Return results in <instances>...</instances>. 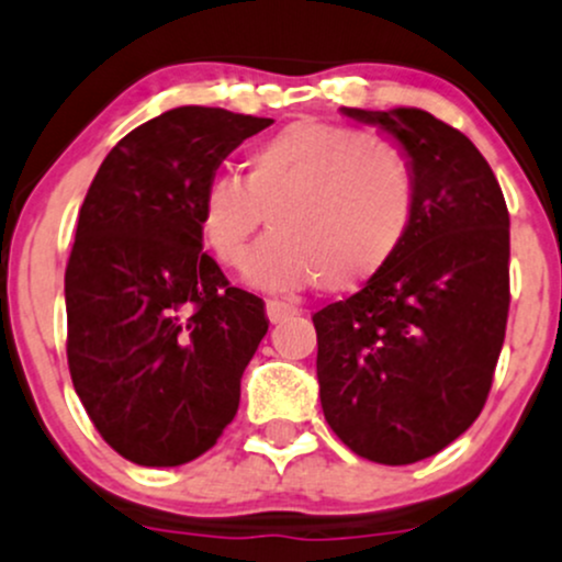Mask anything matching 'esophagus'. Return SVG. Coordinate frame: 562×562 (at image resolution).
Listing matches in <instances>:
<instances>
[{
	"mask_svg": "<svg viewBox=\"0 0 562 562\" xmlns=\"http://www.w3.org/2000/svg\"><path fill=\"white\" fill-rule=\"evenodd\" d=\"M265 313H268L270 324H281V322H286V318L297 316L300 311L294 305L281 303V300H268V303H265Z\"/></svg>",
	"mask_w": 562,
	"mask_h": 562,
	"instance_id": "obj_1",
	"label": "esophagus"
}]
</instances>
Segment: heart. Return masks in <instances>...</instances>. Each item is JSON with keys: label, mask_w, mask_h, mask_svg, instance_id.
<instances>
[{"label": "heart", "mask_w": 562, "mask_h": 562, "mask_svg": "<svg viewBox=\"0 0 562 562\" xmlns=\"http://www.w3.org/2000/svg\"><path fill=\"white\" fill-rule=\"evenodd\" d=\"M265 289L353 292L375 279L413 235L418 177L400 149L348 125L297 120L255 144L238 177H214L198 209L203 244Z\"/></svg>", "instance_id": "b5f03b06"}]
</instances>
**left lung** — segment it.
I'll return each instance as SVG.
<instances>
[{"label":"left lung","instance_id":"8db88e82","mask_svg":"<svg viewBox=\"0 0 562 562\" xmlns=\"http://www.w3.org/2000/svg\"><path fill=\"white\" fill-rule=\"evenodd\" d=\"M342 114L400 142L418 177L402 251L313 316L331 431L367 461H424L474 424L509 316V211L480 149L413 106Z\"/></svg>","mask_w":562,"mask_h":562}]
</instances>
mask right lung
<instances>
[{"mask_svg": "<svg viewBox=\"0 0 562 562\" xmlns=\"http://www.w3.org/2000/svg\"><path fill=\"white\" fill-rule=\"evenodd\" d=\"M273 123L177 106L120 138L80 209L66 265V359L82 407L138 467L214 448L268 331L265 303L203 255L198 209L222 160Z\"/></svg>", "mask_w": 562, "mask_h": 562, "instance_id": "right-lung-1", "label": "right lung"}]
</instances>
